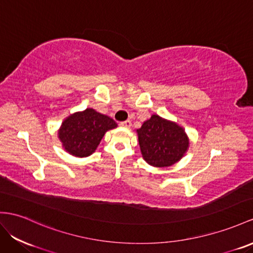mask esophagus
Wrapping results in <instances>:
<instances>
[{"label":"esophagus","instance_id":"1","mask_svg":"<svg viewBox=\"0 0 253 253\" xmlns=\"http://www.w3.org/2000/svg\"><path fill=\"white\" fill-rule=\"evenodd\" d=\"M120 125L123 126V127H130L131 126V122L127 120V121H124V122H121Z\"/></svg>","mask_w":253,"mask_h":253}]
</instances>
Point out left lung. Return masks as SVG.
I'll return each instance as SVG.
<instances>
[{"mask_svg":"<svg viewBox=\"0 0 253 253\" xmlns=\"http://www.w3.org/2000/svg\"><path fill=\"white\" fill-rule=\"evenodd\" d=\"M142 157L148 165L170 167L183 158L189 147V139L183 127L157 114L137 129Z\"/></svg>","mask_w":253,"mask_h":253,"instance_id":"1","label":"left lung"}]
</instances>
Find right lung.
Instances as JSON below:
<instances>
[{
  "instance_id": "right-lung-1",
  "label": "right lung",
  "mask_w": 253,
  "mask_h": 253,
  "mask_svg": "<svg viewBox=\"0 0 253 253\" xmlns=\"http://www.w3.org/2000/svg\"><path fill=\"white\" fill-rule=\"evenodd\" d=\"M118 127L109 116L87 108L64 120L59 129V139L65 151L76 157H87L99 145L105 133Z\"/></svg>"
}]
</instances>
